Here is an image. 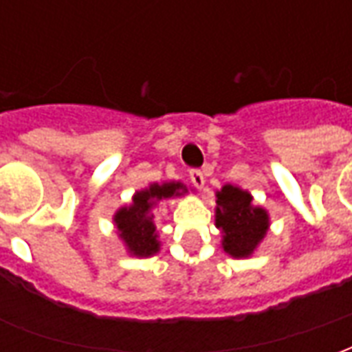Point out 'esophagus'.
<instances>
[{
  "label": "esophagus",
  "instance_id": "esophagus-1",
  "mask_svg": "<svg viewBox=\"0 0 352 352\" xmlns=\"http://www.w3.org/2000/svg\"><path fill=\"white\" fill-rule=\"evenodd\" d=\"M190 181L194 183V186H198V188H204V184H206V177H204V173H201L199 169H192V171H190Z\"/></svg>",
  "mask_w": 352,
  "mask_h": 352
}]
</instances>
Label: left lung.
Returning a JSON list of instances; mask_svg holds the SVG:
<instances>
[{
    "mask_svg": "<svg viewBox=\"0 0 352 352\" xmlns=\"http://www.w3.org/2000/svg\"><path fill=\"white\" fill-rule=\"evenodd\" d=\"M214 224L222 234V251L239 260L254 254L272 222L264 207L254 206L251 192L228 183L217 190Z\"/></svg>",
    "mask_w": 352,
    "mask_h": 352,
    "instance_id": "1",
    "label": "left lung"
}]
</instances>
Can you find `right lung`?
Returning a JSON list of instances; mask_svg holds the SVG:
<instances>
[{
    "mask_svg": "<svg viewBox=\"0 0 352 352\" xmlns=\"http://www.w3.org/2000/svg\"><path fill=\"white\" fill-rule=\"evenodd\" d=\"M188 194V186L181 181L151 183L131 196L128 206L118 207L113 214L116 236L126 247V252L135 258H151L160 252L158 232L154 224L153 209L160 201Z\"/></svg>",
    "mask_w": 352,
    "mask_h": 352,
    "instance_id": "obj_1",
    "label": "right lung"
}]
</instances>
